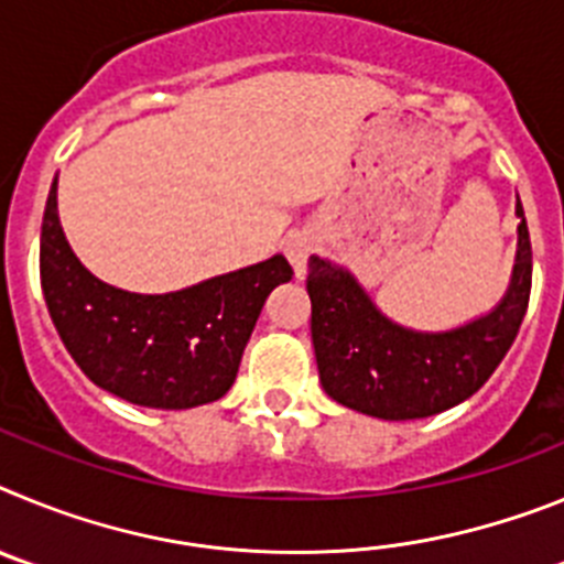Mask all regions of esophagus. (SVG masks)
I'll return each instance as SVG.
<instances>
[{"label":"esophagus","mask_w":564,"mask_h":564,"mask_svg":"<svg viewBox=\"0 0 564 564\" xmlns=\"http://www.w3.org/2000/svg\"><path fill=\"white\" fill-rule=\"evenodd\" d=\"M311 253H313V237H307V234H291V237L285 239V257L293 265V271H296V276L305 273Z\"/></svg>","instance_id":"34e87169"}]
</instances>
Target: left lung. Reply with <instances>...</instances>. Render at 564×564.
Here are the masks:
<instances>
[{
	"label": "left lung",
	"instance_id": "obj_1",
	"mask_svg": "<svg viewBox=\"0 0 564 564\" xmlns=\"http://www.w3.org/2000/svg\"><path fill=\"white\" fill-rule=\"evenodd\" d=\"M514 276L488 316L446 333H417L383 316L356 279L327 259H307L311 336L318 378L347 410L383 421H415L475 395L520 333L531 296V237L517 206Z\"/></svg>",
	"mask_w": 564,
	"mask_h": 564
}]
</instances>
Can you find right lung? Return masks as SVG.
Instances as JSON below:
<instances>
[{
    "label": "right lung",
    "instance_id": "add662e5",
    "mask_svg": "<svg viewBox=\"0 0 564 564\" xmlns=\"http://www.w3.org/2000/svg\"><path fill=\"white\" fill-rule=\"evenodd\" d=\"M56 183L42 220V291L73 361L101 390L152 410H192L231 390L268 293L293 276L282 253L174 293H129L78 262L58 223Z\"/></svg>",
    "mask_w": 564,
    "mask_h": 564
}]
</instances>
